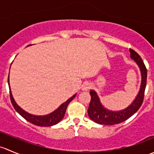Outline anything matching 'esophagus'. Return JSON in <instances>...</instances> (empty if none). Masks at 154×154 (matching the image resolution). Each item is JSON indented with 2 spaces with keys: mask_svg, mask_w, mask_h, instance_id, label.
Returning a JSON list of instances; mask_svg holds the SVG:
<instances>
[{
  "mask_svg": "<svg viewBox=\"0 0 154 154\" xmlns=\"http://www.w3.org/2000/svg\"><path fill=\"white\" fill-rule=\"evenodd\" d=\"M90 88H91V86H90L89 83H84L82 86V90L83 91H88Z\"/></svg>",
  "mask_w": 154,
  "mask_h": 154,
  "instance_id": "esophagus-1",
  "label": "esophagus"
}]
</instances>
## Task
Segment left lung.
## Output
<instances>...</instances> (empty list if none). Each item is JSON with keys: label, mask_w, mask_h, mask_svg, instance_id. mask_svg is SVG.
I'll use <instances>...</instances> for the list:
<instances>
[{"label": "left lung", "mask_w": 154, "mask_h": 154, "mask_svg": "<svg viewBox=\"0 0 154 154\" xmlns=\"http://www.w3.org/2000/svg\"><path fill=\"white\" fill-rule=\"evenodd\" d=\"M130 57L138 65L139 68H140L141 74H142V83H141L139 94L133 103L125 109L119 110V111H111L103 107L100 103L97 93L94 90H91L90 91L91 101L88 106V115L90 119L95 123L103 125H114L122 123L135 114L143 103L144 90L147 83V68L144 66L143 60L136 51H133V49H130Z\"/></svg>", "instance_id": "obj_1"}]
</instances>
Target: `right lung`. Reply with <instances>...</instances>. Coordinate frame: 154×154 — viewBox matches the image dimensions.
Returning <instances> with one entry per match:
<instances>
[{
  "mask_svg": "<svg viewBox=\"0 0 154 154\" xmlns=\"http://www.w3.org/2000/svg\"><path fill=\"white\" fill-rule=\"evenodd\" d=\"M28 45V46H29ZM8 84L9 88H10V100L12 102V104L13 106L15 109L24 118V119L27 121V122H30L32 125H35L36 126H40V127H51V126L55 125L58 124L62 119H63L66 113V109L70 103V102L75 97L76 94H74L71 97H70L68 100H66L65 103L60 105L55 111L53 112L50 113L48 115L45 116H34V115H31L29 113L27 112L24 110H23L16 103H15V100H14L13 97H12V92H11L10 86V80L8 77Z\"/></svg>",
  "mask_w": 154,
  "mask_h": 154,
  "instance_id": "obj_1",
  "label": "right lung"
}]
</instances>
